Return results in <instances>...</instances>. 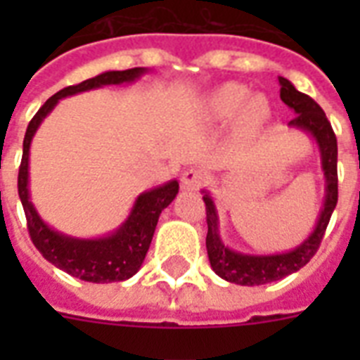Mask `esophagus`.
<instances>
[{"instance_id":"1","label":"esophagus","mask_w":360,"mask_h":360,"mask_svg":"<svg viewBox=\"0 0 360 360\" xmlns=\"http://www.w3.org/2000/svg\"><path fill=\"white\" fill-rule=\"evenodd\" d=\"M203 181H205V177H203V174L200 169L191 168L181 175V185H183L185 191H198V188L203 185Z\"/></svg>"}]
</instances>
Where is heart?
I'll return each mask as SVG.
<instances>
[{"mask_svg":"<svg viewBox=\"0 0 360 360\" xmlns=\"http://www.w3.org/2000/svg\"><path fill=\"white\" fill-rule=\"evenodd\" d=\"M205 114L214 121L236 115L237 132L240 136H254L271 117V106L262 95L248 97V89L240 84H224L207 97Z\"/></svg>","mask_w":360,"mask_h":360,"instance_id":"b5f03b06","label":"heart"}]
</instances>
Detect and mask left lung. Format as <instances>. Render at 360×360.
<instances>
[{
    "instance_id": "1",
    "label": "left lung",
    "mask_w": 360,
    "mask_h": 360,
    "mask_svg": "<svg viewBox=\"0 0 360 360\" xmlns=\"http://www.w3.org/2000/svg\"><path fill=\"white\" fill-rule=\"evenodd\" d=\"M280 98L288 104L297 117L290 121V127L301 129L308 134H312L321 153V168L325 175V202L323 209L319 213L318 224L314 231L293 250L284 254H273V256H252V254H240L231 250L222 243L219 233V217L217 209L207 192L203 196L205 202V213H207V256L211 267L220 278L228 280L231 284L239 285H262L274 282L295 273L304 267L314 254L318 252L325 230L329 226L330 214L335 211L338 202V172H336V160H338V146H336L335 130L330 127L327 115L314 98L304 93L297 91L290 80L280 76Z\"/></svg>"
}]
</instances>
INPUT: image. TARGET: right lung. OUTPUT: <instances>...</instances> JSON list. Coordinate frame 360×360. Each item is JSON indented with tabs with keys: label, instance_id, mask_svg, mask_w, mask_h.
Segmentation results:
<instances>
[{
	"label": "right lung",
	"instance_id": "obj_1",
	"mask_svg": "<svg viewBox=\"0 0 360 360\" xmlns=\"http://www.w3.org/2000/svg\"><path fill=\"white\" fill-rule=\"evenodd\" d=\"M143 72V67L127 70H108L103 75L89 78V80L69 86L58 91L42 104L39 112L27 124L24 136V153L18 169V196L24 207L27 231L35 248L42 254L44 259L56 265L58 269L69 273L70 276L95 282V284H108V282H121L138 273L146 254L151 245L153 233L157 228L158 217L179 192V183L169 181L166 185L157 186L136 198L134 207L130 211L129 219L106 237L101 239H75L52 230L42 222L39 213L30 200V146L35 136L39 124L59 103V98L76 95V93L89 91L95 87L112 86V84H127L138 80Z\"/></svg>",
	"mask_w": 360,
	"mask_h": 360
}]
</instances>
